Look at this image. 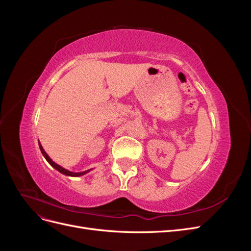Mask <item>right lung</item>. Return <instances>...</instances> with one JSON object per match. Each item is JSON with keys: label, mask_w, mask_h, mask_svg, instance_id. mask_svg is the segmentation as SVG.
I'll return each instance as SVG.
<instances>
[{"label": "right lung", "mask_w": 251, "mask_h": 251, "mask_svg": "<svg viewBox=\"0 0 251 251\" xmlns=\"http://www.w3.org/2000/svg\"><path fill=\"white\" fill-rule=\"evenodd\" d=\"M39 146H40V149H41V151H42V154L44 155V157L46 158V160L53 166V168H54L55 170H57L59 173H62V174H64V175H67V176H71V177H78V176H81V175H83V174H86L87 172H89V171H87V172H81V173H73V172H70V171H68V170H65L64 168H62V166H59L58 164H56L55 162H53L51 159H50V157L46 154V151H44V149H43V147H42V144L39 142Z\"/></svg>", "instance_id": "right-lung-1"}]
</instances>
